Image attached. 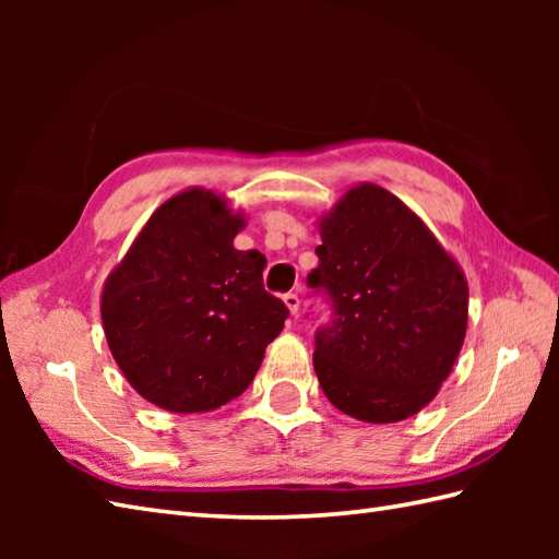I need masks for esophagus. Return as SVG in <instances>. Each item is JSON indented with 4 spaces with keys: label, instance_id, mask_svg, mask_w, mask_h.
Wrapping results in <instances>:
<instances>
[{
    "label": "esophagus",
    "instance_id": "obj_1",
    "mask_svg": "<svg viewBox=\"0 0 559 559\" xmlns=\"http://www.w3.org/2000/svg\"><path fill=\"white\" fill-rule=\"evenodd\" d=\"M283 302H286V307H288L293 317L298 314V310H300V298H298V293H286V295H283Z\"/></svg>",
    "mask_w": 559,
    "mask_h": 559
}]
</instances>
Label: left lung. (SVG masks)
Returning a JSON list of instances; mask_svg holds the SVG:
<instances>
[{
	"label": "left lung",
	"mask_w": 559,
	"mask_h": 559,
	"mask_svg": "<svg viewBox=\"0 0 559 559\" xmlns=\"http://www.w3.org/2000/svg\"><path fill=\"white\" fill-rule=\"evenodd\" d=\"M307 283L334 307L317 331L314 372L350 418L399 423L423 411L454 367L468 324L459 261L389 189L360 182L319 218Z\"/></svg>",
	"instance_id": "left-lung-1"
}]
</instances>
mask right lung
<instances>
[{"label": "right lung", "instance_id": "right-lung-1", "mask_svg": "<svg viewBox=\"0 0 559 559\" xmlns=\"http://www.w3.org/2000/svg\"><path fill=\"white\" fill-rule=\"evenodd\" d=\"M245 216L213 189L160 204L100 295L105 338L153 406L206 413L252 384L288 307L264 290L266 257L235 249Z\"/></svg>", "mask_w": 559, "mask_h": 559}]
</instances>
